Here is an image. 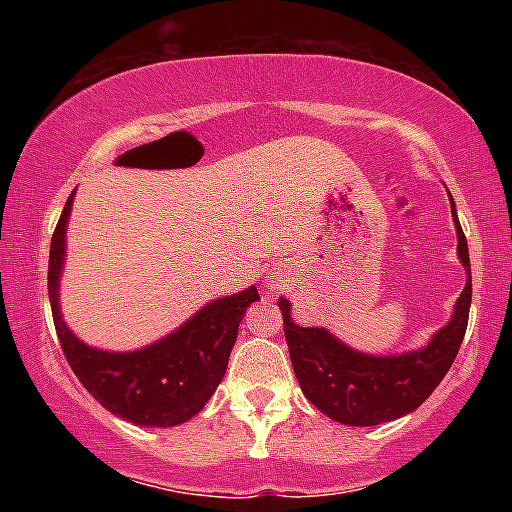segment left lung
<instances>
[{
    "instance_id": "obj_1",
    "label": "left lung",
    "mask_w": 512,
    "mask_h": 512,
    "mask_svg": "<svg viewBox=\"0 0 512 512\" xmlns=\"http://www.w3.org/2000/svg\"><path fill=\"white\" fill-rule=\"evenodd\" d=\"M457 231V257L467 269V284L455 303L450 322L433 334L431 342L404 354L373 356L339 342L325 327H301L293 322L289 298H279L284 334L303 395L322 414L344 426H378L407 416L426 402L445 378L467 332L472 305L469 250L455 202L450 197Z\"/></svg>"
}]
</instances>
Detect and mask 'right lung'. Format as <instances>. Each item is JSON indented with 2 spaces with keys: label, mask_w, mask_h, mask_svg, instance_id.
I'll return each mask as SVG.
<instances>
[{
  "label": "right lung",
  "mask_w": 512,
  "mask_h": 512,
  "mask_svg": "<svg viewBox=\"0 0 512 512\" xmlns=\"http://www.w3.org/2000/svg\"><path fill=\"white\" fill-rule=\"evenodd\" d=\"M69 195L50 243L48 293L57 337L79 383L110 414L134 426L170 428L204 409L223 380L245 310L260 301L257 286L216 298L185 325L137 351H103L81 342L60 310V276L67 248Z\"/></svg>",
  "instance_id": "obj_1"
}]
</instances>
